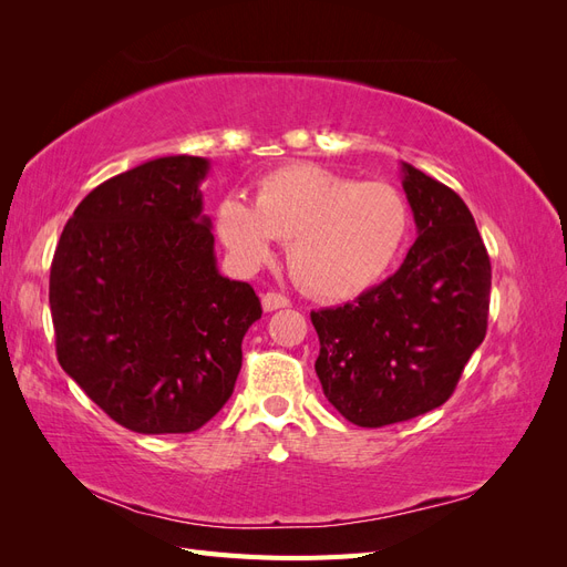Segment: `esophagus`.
Instances as JSON below:
<instances>
[{"mask_svg":"<svg viewBox=\"0 0 567 567\" xmlns=\"http://www.w3.org/2000/svg\"><path fill=\"white\" fill-rule=\"evenodd\" d=\"M290 300L281 293H265L262 296V310L265 312H274V310H281V307H288Z\"/></svg>","mask_w":567,"mask_h":567,"instance_id":"obj_1","label":"esophagus"}]
</instances>
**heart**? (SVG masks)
Returning <instances> with one entry per match:
<instances>
[{"label":"heart","instance_id":"1","mask_svg":"<svg viewBox=\"0 0 567 567\" xmlns=\"http://www.w3.org/2000/svg\"><path fill=\"white\" fill-rule=\"evenodd\" d=\"M219 241L244 267L267 262L288 241L296 284L321 300L364 293L394 265L411 229L409 203L388 182H359L317 163L274 169L255 205L227 196L217 205Z\"/></svg>","mask_w":567,"mask_h":567}]
</instances>
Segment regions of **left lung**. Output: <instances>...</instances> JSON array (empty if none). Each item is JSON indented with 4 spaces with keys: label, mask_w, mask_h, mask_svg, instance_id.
Instances as JSON below:
<instances>
[{
    "label": "left lung",
    "mask_w": 567,
    "mask_h": 567,
    "mask_svg": "<svg viewBox=\"0 0 567 567\" xmlns=\"http://www.w3.org/2000/svg\"><path fill=\"white\" fill-rule=\"evenodd\" d=\"M416 244L383 284L312 312L323 394L350 423L383 427L452 398L487 333L492 267L466 203L402 163Z\"/></svg>",
    "instance_id": "left-lung-1"
}]
</instances>
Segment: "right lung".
Here are the masks:
<instances>
[{
	"label": "right lung",
	"mask_w": 567,
	"mask_h": 567,
	"mask_svg": "<svg viewBox=\"0 0 567 567\" xmlns=\"http://www.w3.org/2000/svg\"><path fill=\"white\" fill-rule=\"evenodd\" d=\"M210 163L165 156L99 184L68 219L49 274L59 364L144 435L194 433L227 404L241 342L262 317L221 277L200 182Z\"/></svg>",
	"instance_id": "obj_1"
}]
</instances>
